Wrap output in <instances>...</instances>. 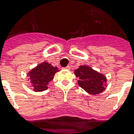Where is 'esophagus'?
Segmentation results:
<instances>
[{
    "label": "esophagus",
    "mask_w": 134,
    "mask_h": 134,
    "mask_svg": "<svg viewBox=\"0 0 134 134\" xmlns=\"http://www.w3.org/2000/svg\"><path fill=\"white\" fill-rule=\"evenodd\" d=\"M64 69H66V70H70V66L68 65V66H67L66 67H64Z\"/></svg>",
    "instance_id": "1"
}]
</instances>
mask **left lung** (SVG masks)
<instances>
[{"instance_id": "8db88e82", "label": "left lung", "mask_w": 134, "mask_h": 134, "mask_svg": "<svg viewBox=\"0 0 134 134\" xmlns=\"http://www.w3.org/2000/svg\"><path fill=\"white\" fill-rule=\"evenodd\" d=\"M75 75L79 78V86L91 94H98L105 90L107 79L105 76L87 66H80L75 70Z\"/></svg>"}]
</instances>
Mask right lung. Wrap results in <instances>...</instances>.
I'll list each match as a JSON object with an SVG mask.
<instances>
[{
	"label": "right lung",
	"mask_w": 134,
	"mask_h": 134,
	"mask_svg": "<svg viewBox=\"0 0 134 134\" xmlns=\"http://www.w3.org/2000/svg\"><path fill=\"white\" fill-rule=\"evenodd\" d=\"M59 71L57 67L44 62L33 69L28 74L35 91H43L47 89V84L54 79L55 73Z\"/></svg>",
	"instance_id": "1"
}]
</instances>
